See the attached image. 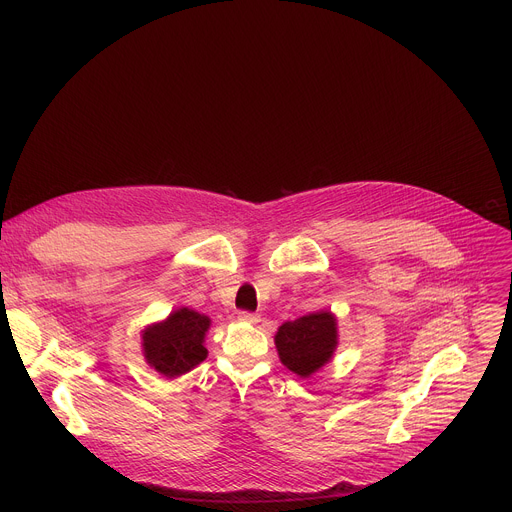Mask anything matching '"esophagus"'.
<instances>
[{
    "label": "esophagus",
    "mask_w": 512,
    "mask_h": 512,
    "mask_svg": "<svg viewBox=\"0 0 512 512\" xmlns=\"http://www.w3.org/2000/svg\"><path fill=\"white\" fill-rule=\"evenodd\" d=\"M239 320H241V322H247V324H257V322H259V314L243 310V312H239Z\"/></svg>",
    "instance_id": "34e87169"
}]
</instances>
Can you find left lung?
Listing matches in <instances>:
<instances>
[{
	"mask_svg": "<svg viewBox=\"0 0 512 512\" xmlns=\"http://www.w3.org/2000/svg\"><path fill=\"white\" fill-rule=\"evenodd\" d=\"M275 346L281 362L291 373L310 377L332 358L336 348V320L330 312H318L285 322L275 334Z\"/></svg>",
	"mask_w": 512,
	"mask_h": 512,
	"instance_id": "1",
	"label": "left lung"
}]
</instances>
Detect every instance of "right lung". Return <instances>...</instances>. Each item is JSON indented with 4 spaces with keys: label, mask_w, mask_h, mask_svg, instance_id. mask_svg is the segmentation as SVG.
<instances>
[{
    "label": "right lung",
    "mask_w": 512,
    "mask_h": 512,
    "mask_svg": "<svg viewBox=\"0 0 512 512\" xmlns=\"http://www.w3.org/2000/svg\"><path fill=\"white\" fill-rule=\"evenodd\" d=\"M210 320L194 310L180 308L162 324L143 330V354L150 367L166 377H180L206 358L202 346Z\"/></svg>",
    "instance_id": "1"
}]
</instances>
